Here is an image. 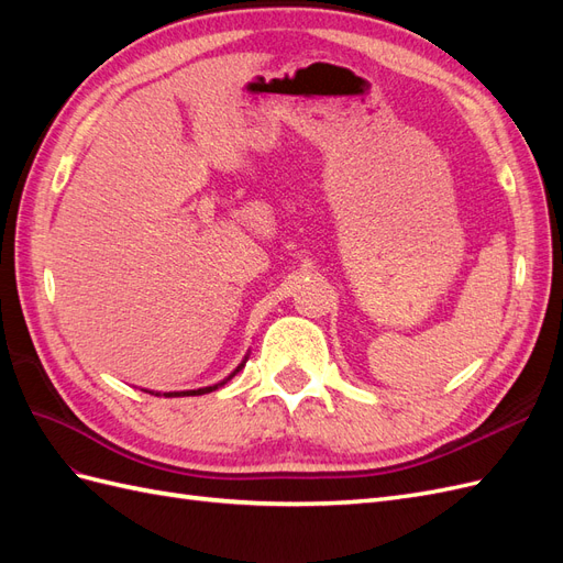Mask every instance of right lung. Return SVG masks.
Returning <instances> with one entry per match:
<instances>
[{"label": "right lung", "mask_w": 563, "mask_h": 563, "mask_svg": "<svg viewBox=\"0 0 563 563\" xmlns=\"http://www.w3.org/2000/svg\"><path fill=\"white\" fill-rule=\"evenodd\" d=\"M246 362H249V352H246V356H244V360H242V364L236 366V368L230 373L228 378H223V380L216 383V385H209V387H199V389H183V391H164V395H162V391H150V389H143V391H150V395H155V397H199V395H209V391H216L218 387H223L228 380H232V378L236 376V373H240V371L246 366Z\"/></svg>", "instance_id": "add662e5"}]
</instances>
